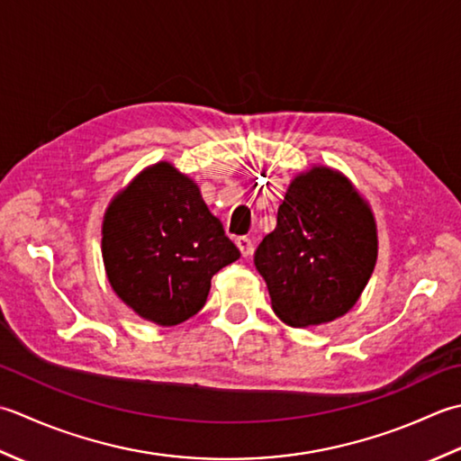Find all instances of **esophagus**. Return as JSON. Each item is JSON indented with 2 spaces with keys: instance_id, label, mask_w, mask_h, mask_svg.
Returning <instances> with one entry per match:
<instances>
[{
  "instance_id": "1",
  "label": "esophagus",
  "mask_w": 461,
  "mask_h": 461,
  "mask_svg": "<svg viewBox=\"0 0 461 461\" xmlns=\"http://www.w3.org/2000/svg\"><path fill=\"white\" fill-rule=\"evenodd\" d=\"M234 242H237V247H239L242 257L252 255V249H255V244H252V240L249 237H237V240H234Z\"/></svg>"
}]
</instances>
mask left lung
I'll return each instance as SVG.
<instances>
[{"mask_svg": "<svg viewBox=\"0 0 461 461\" xmlns=\"http://www.w3.org/2000/svg\"><path fill=\"white\" fill-rule=\"evenodd\" d=\"M375 257L368 204L340 173L316 167L290 183L276 229L255 252V267L280 321L318 326L356 304Z\"/></svg>", "mask_w": 461, "mask_h": 461, "instance_id": "8db88e82", "label": "left lung"}]
</instances>
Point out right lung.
<instances>
[{"label":"right lung","instance_id":"right-lung-1","mask_svg":"<svg viewBox=\"0 0 461 461\" xmlns=\"http://www.w3.org/2000/svg\"><path fill=\"white\" fill-rule=\"evenodd\" d=\"M239 257L199 186L168 163L140 173L103 221V262L113 290L161 326L199 312L211 278Z\"/></svg>","mask_w":461,"mask_h":461}]
</instances>
